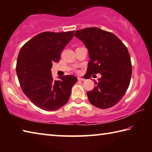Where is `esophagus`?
<instances>
[{
    "instance_id": "obj_1",
    "label": "esophagus",
    "mask_w": 152,
    "mask_h": 152,
    "mask_svg": "<svg viewBox=\"0 0 152 152\" xmlns=\"http://www.w3.org/2000/svg\"><path fill=\"white\" fill-rule=\"evenodd\" d=\"M78 80H81V81H84V80H85V79H84V78H80V77H78Z\"/></svg>"
}]
</instances>
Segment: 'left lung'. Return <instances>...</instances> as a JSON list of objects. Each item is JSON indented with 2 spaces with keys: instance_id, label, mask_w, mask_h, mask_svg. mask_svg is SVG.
Here are the masks:
<instances>
[{
  "instance_id": "obj_1",
  "label": "left lung",
  "mask_w": 152,
  "mask_h": 152,
  "mask_svg": "<svg viewBox=\"0 0 152 152\" xmlns=\"http://www.w3.org/2000/svg\"><path fill=\"white\" fill-rule=\"evenodd\" d=\"M74 35L88 50L86 79L92 74H101L94 88L86 92L90 102L102 109L113 107L124 96L132 78L127 47L115 34L96 27L78 30Z\"/></svg>"
}]
</instances>
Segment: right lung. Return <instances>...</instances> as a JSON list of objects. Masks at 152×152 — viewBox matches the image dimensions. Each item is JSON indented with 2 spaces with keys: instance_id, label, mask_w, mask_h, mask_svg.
<instances>
[{
  "instance_id": "add662e5",
  "label": "right lung",
  "mask_w": 152,
  "mask_h": 152,
  "mask_svg": "<svg viewBox=\"0 0 152 152\" xmlns=\"http://www.w3.org/2000/svg\"><path fill=\"white\" fill-rule=\"evenodd\" d=\"M74 31L43 32L20 49L16 72L23 93L35 106L44 110H58L68 102L76 76L66 75L53 80L51 68L58 62L61 51L70 42Z\"/></svg>"
}]
</instances>
